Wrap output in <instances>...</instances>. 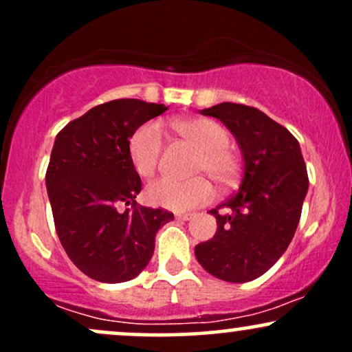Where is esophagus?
Segmentation results:
<instances>
[{
	"label": "esophagus",
	"mask_w": 352,
	"mask_h": 352,
	"mask_svg": "<svg viewBox=\"0 0 352 352\" xmlns=\"http://www.w3.org/2000/svg\"><path fill=\"white\" fill-rule=\"evenodd\" d=\"M192 213H177L175 218L177 220H182V221H187V220H192Z\"/></svg>",
	"instance_id": "1"
}]
</instances>
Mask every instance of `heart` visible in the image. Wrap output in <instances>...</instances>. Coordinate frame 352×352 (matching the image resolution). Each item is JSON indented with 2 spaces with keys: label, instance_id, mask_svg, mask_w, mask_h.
I'll return each mask as SVG.
<instances>
[{
  "label": "heart",
  "instance_id": "b5f03b06",
  "mask_svg": "<svg viewBox=\"0 0 352 352\" xmlns=\"http://www.w3.org/2000/svg\"><path fill=\"white\" fill-rule=\"evenodd\" d=\"M182 139L199 153L193 164V172H205L217 184L227 185L238 173V157L228 147V134L215 120L182 119L173 122ZM162 132L155 124H145L134 132L129 140V155L135 172L140 177H152L157 172L162 155ZM213 187L205 175L192 177L188 180H177L170 177L153 182L147 188V199L159 207L185 212L195 208L212 199Z\"/></svg>",
  "mask_w": 352,
  "mask_h": 352
}]
</instances>
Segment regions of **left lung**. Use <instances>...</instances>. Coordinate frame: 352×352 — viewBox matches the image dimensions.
Masks as SVG:
<instances>
[{"label": "left lung", "mask_w": 352, "mask_h": 352, "mask_svg": "<svg viewBox=\"0 0 352 352\" xmlns=\"http://www.w3.org/2000/svg\"><path fill=\"white\" fill-rule=\"evenodd\" d=\"M200 114L217 117L243 155L240 188L210 210L212 240L195 246L199 263L218 280L246 283L268 272L292 243L308 192L298 140L256 107L221 102Z\"/></svg>", "instance_id": "obj_1"}]
</instances>
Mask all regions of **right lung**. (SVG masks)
<instances>
[{
	"label": "right lung",
	"instance_id": "1",
	"mask_svg": "<svg viewBox=\"0 0 352 352\" xmlns=\"http://www.w3.org/2000/svg\"><path fill=\"white\" fill-rule=\"evenodd\" d=\"M164 104L116 99L92 107L56 135L46 188L67 256L100 283L135 278L151 261L155 233L173 220L162 208L137 207L142 182L129 155L140 125ZM122 204L131 209L120 210Z\"/></svg>",
	"mask_w": 352,
	"mask_h": 352
}]
</instances>
